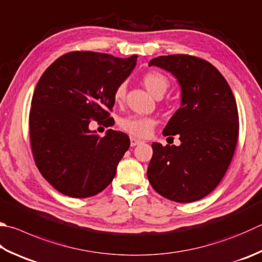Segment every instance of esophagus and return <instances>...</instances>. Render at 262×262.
<instances>
[{"label": "esophagus", "instance_id": "obj_1", "mask_svg": "<svg viewBox=\"0 0 262 262\" xmlns=\"http://www.w3.org/2000/svg\"><path fill=\"white\" fill-rule=\"evenodd\" d=\"M141 140H139V139H137V138H133V137H131L130 138V145H131V147H135V146H137V145H139V144H141Z\"/></svg>", "mask_w": 262, "mask_h": 262}]
</instances>
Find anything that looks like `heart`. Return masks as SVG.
<instances>
[{
	"mask_svg": "<svg viewBox=\"0 0 262 262\" xmlns=\"http://www.w3.org/2000/svg\"><path fill=\"white\" fill-rule=\"evenodd\" d=\"M142 83L150 95L155 98L163 97L169 89V80L161 73L149 72L142 77ZM125 96V85L121 84L118 86L114 98L116 101H122ZM156 125V120L152 117L146 116H127L120 121V126L123 130L129 132L130 135L139 138L148 137Z\"/></svg>",
	"mask_w": 262,
	"mask_h": 262,
	"instance_id": "obj_1",
	"label": "heart"
}]
</instances>
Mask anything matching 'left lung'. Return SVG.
I'll use <instances>...</instances> for the list:
<instances>
[{"instance_id":"8db88e82","label":"left lung","mask_w":262,"mask_h":262,"mask_svg":"<svg viewBox=\"0 0 262 262\" xmlns=\"http://www.w3.org/2000/svg\"><path fill=\"white\" fill-rule=\"evenodd\" d=\"M148 66L171 73L180 86V107L163 130L179 136L180 145L152 142L148 180L165 199L191 203L218 186L233 159L238 138L235 98L225 77L203 59L170 54Z\"/></svg>"}]
</instances>
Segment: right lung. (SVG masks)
Returning a JSON list of instances; mask_svg holds the SVG:
<instances>
[{"mask_svg":"<svg viewBox=\"0 0 262 262\" xmlns=\"http://www.w3.org/2000/svg\"><path fill=\"white\" fill-rule=\"evenodd\" d=\"M137 58L70 52L39 78L29 113L33 155L42 176L63 195L85 199L114 179L129 137L112 129L99 137L89 124L110 116L106 108L114 106L115 90L135 70Z\"/></svg>","mask_w":262,"mask_h":262,"instance_id":"right-lung-1","label":"right lung"}]
</instances>
